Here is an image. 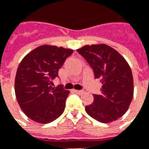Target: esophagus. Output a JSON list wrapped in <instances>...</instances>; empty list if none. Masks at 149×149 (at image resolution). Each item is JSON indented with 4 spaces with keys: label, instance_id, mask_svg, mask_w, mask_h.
Returning <instances> with one entry per match:
<instances>
[{
    "label": "esophagus",
    "instance_id": "1",
    "mask_svg": "<svg viewBox=\"0 0 149 149\" xmlns=\"http://www.w3.org/2000/svg\"><path fill=\"white\" fill-rule=\"evenodd\" d=\"M74 92L77 93V94H78V95H81V94L84 93V91L83 90H74Z\"/></svg>",
    "mask_w": 149,
    "mask_h": 149
}]
</instances>
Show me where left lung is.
<instances>
[{
    "mask_svg": "<svg viewBox=\"0 0 149 149\" xmlns=\"http://www.w3.org/2000/svg\"><path fill=\"white\" fill-rule=\"evenodd\" d=\"M100 78L102 85L100 95L85 107V111L101 123H110L128 109L134 95L131 69L126 60L113 48L106 44L86 45L77 49Z\"/></svg>",
    "mask_w": 149,
    "mask_h": 149,
    "instance_id": "1",
    "label": "left lung"
}]
</instances>
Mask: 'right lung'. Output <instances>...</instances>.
<instances>
[{
    "label": "right lung",
    "mask_w": 149,
    "mask_h": 149,
    "mask_svg": "<svg viewBox=\"0 0 149 149\" xmlns=\"http://www.w3.org/2000/svg\"><path fill=\"white\" fill-rule=\"evenodd\" d=\"M73 50L42 45L29 53L18 65L15 91L18 104L33 121L48 124L61 116L70 92L52 81Z\"/></svg>",
    "instance_id": "right-lung-1"
}]
</instances>
